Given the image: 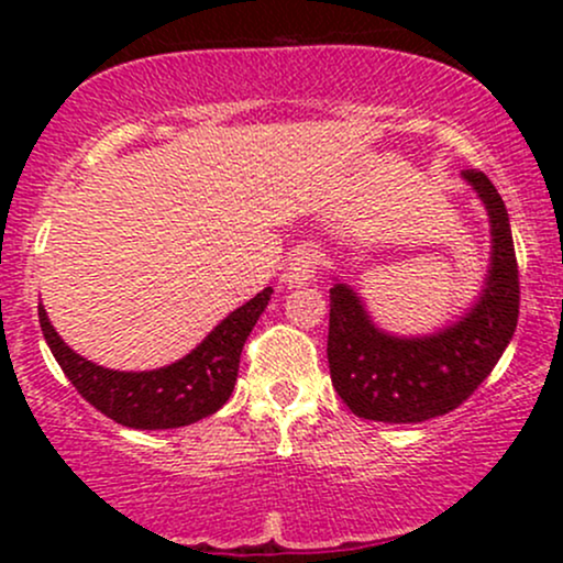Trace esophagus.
<instances>
[{"label":"esophagus","mask_w":563,"mask_h":563,"mask_svg":"<svg viewBox=\"0 0 563 563\" xmlns=\"http://www.w3.org/2000/svg\"><path fill=\"white\" fill-rule=\"evenodd\" d=\"M314 273H318V254L312 249H307V245H301V249L290 251L280 280L286 286H301V283L312 280Z\"/></svg>","instance_id":"obj_1"}]
</instances>
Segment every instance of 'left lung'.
<instances>
[{
    "instance_id": "obj_1",
    "label": "left lung",
    "mask_w": 563,
    "mask_h": 563,
    "mask_svg": "<svg viewBox=\"0 0 563 563\" xmlns=\"http://www.w3.org/2000/svg\"><path fill=\"white\" fill-rule=\"evenodd\" d=\"M463 179L479 192L493 228L487 286L466 318L421 339H399L373 325L346 283L331 288L333 389L365 421L421 423L455 410L479 389L514 339L521 290L506 203L484 172L463 169Z\"/></svg>"
}]
</instances>
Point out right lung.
Masks as SVG:
<instances>
[{"instance_id": "1", "label": "right lung", "mask_w": 563, "mask_h": 563, "mask_svg": "<svg viewBox=\"0 0 563 563\" xmlns=\"http://www.w3.org/2000/svg\"><path fill=\"white\" fill-rule=\"evenodd\" d=\"M269 296L273 288H264L238 307L187 357L142 373L108 371L84 360L55 333L42 303L38 325L70 384L102 416L129 429H179L211 416L228 402L235 389L243 344L269 303Z\"/></svg>"}]
</instances>
